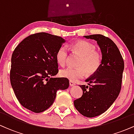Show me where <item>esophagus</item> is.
Here are the masks:
<instances>
[{"mask_svg": "<svg viewBox=\"0 0 134 134\" xmlns=\"http://www.w3.org/2000/svg\"><path fill=\"white\" fill-rule=\"evenodd\" d=\"M69 84H70V86H75V85H76V83H75V82H74L73 81H69Z\"/></svg>", "mask_w": 134, "mask_h": 134, "instance_id": "1", "label": "esophagus"}]
</instances>
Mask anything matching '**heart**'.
Here are the masks:
<instances>
[{
	"label": "heart",
	"instance_id": "1",
	"mask_svg": "<svg viewBox=\"0 0 134 134\" xmlns=\"http://www.w3.org/2000/svg\"><path fill=\"white\" fill-rule=\"evenodd\" d=\"M74 53L81 56L78 61L77 68L62 69L60 75L67 78L70 81H76L85 76H92L100 68L102 63V56L100 52L96 50V47L93 43L84 40L76 41L68 46ZM68 50L65 47H61L56 53L57 62L60 65H65L68 58Z\"/></svg>",
	"mask_w": 134,
	"mask_h": 134
}]
</instances>
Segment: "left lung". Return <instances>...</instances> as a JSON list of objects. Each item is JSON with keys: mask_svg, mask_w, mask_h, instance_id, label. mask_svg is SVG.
Listing matches in <instances>:
<instances>
[{"mask_svg": "<svg viewBox=\"0 0 134 134\" xmlns=\"http://www.w3.org/2000/svg\"><path fill=\"white\" fill-rule=\"evenodd\" d=\"M84 37L97 41L102 54V63L99 70L86 80L88 86H80L82 96L74 100V104L83 116L92 118L107 111L119 95L124 62L117 46L110 38L102 35Z\"/></svg>", "mask_w": 134, "mask_h": 134, "instance_id": "obj_1", "label": "left lung"}]
</instances>
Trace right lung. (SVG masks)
<instances>
[{"mask_svg": "<svg viewBox=\"0 0 134 134\" xmlns=\"http://www.w3.org/2000/svg\"><path fill=\"white\" fill-rule=\"evenodd\" d=\"M65 40L47 33L27 36L17 46L11 57L10 84L17 99L27 110L41 113L55 101L57 91L69 87L58 72L56 53Z\"/></svg>", "mask_w": 134, "mask_h": 134, "instance_id": "obj_1", "label": "right lung"}]
</instances>
